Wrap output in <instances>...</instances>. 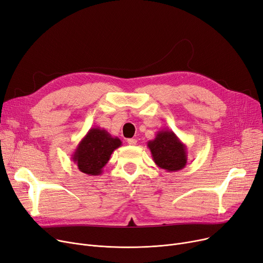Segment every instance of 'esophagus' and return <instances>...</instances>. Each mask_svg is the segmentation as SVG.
<instances>
[{
	"label": "esophagus",
	"instance_id": "34e87169",
	"mask_svg": "<svg viewBox=\"0 0 263 263\" xmlns=\"http://www.w3.org/2000/svg\"><path fill=\"white\" fill-rule=\"evenodd\" d=\"M127 143L130 145H136L137 144V140L136 139H127Z\"/></svg>",
	"mask_w": 263,
	"mask_h": 263
}]
</instances>
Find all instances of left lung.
<instances>
[{
  "instance_id": "1",
  "label": "left lung",
  "mask_w": 263,
  "mask_h": 263,
  "mask_svg": "<svg viewBox=\"0 0 263 263\" xmlns=\"http://www.w3.org/2000/svg\"><path fill=\"white\" fill-rule=\"evenodd\" d=\"M147 147L155 164L168 172L182 170L187 164V147L171 129L157 132Z\"/></svg>"
}]
</instances>
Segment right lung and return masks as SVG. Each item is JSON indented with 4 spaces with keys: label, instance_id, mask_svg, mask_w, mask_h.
<instances>
[{
    "label": "right lung",
    "instance_id": "obj_1",
    "mask_svg": "<svg viewBox=\"0 0 263 263\" xmlns=\"http://www.w3.org/2000/svg\"><path fill=\"white\" fill-rule=\"evenodd\" d=\"M121 145L122 141L118 137H112L104 128L93 127L78 143L71 154V160L81 172L89 176H99L111 154Z\"/></svg>",
    "mask_w": 263,
    "mask_h": 263
}]
</instances>
